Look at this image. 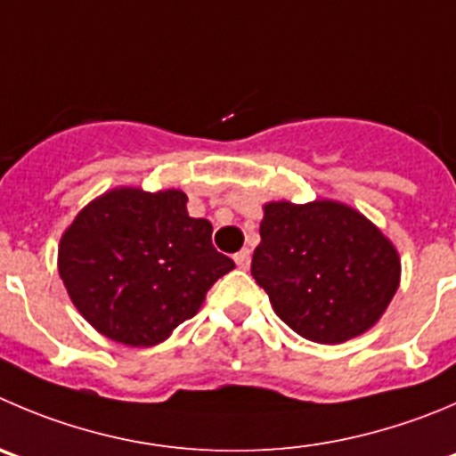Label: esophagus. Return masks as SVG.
Returning a JSON list of instances; mask_svg holds the SVG:
<instances>
[{
	"mask_svg": "<svg viewBox=\"0 0 456 456\" xmlns=\"http://www.w3.org/2000/svg\"><path fill=\"white\" fill-rule=\"evenodd\" d=\"M235 264L241 268V271H246V268L250 266V250L241 248L240 253H235Z\"/></svg>",
	"mask_w": 456,
	"mask_h": 456,
	"instance_id": "obj_1",
	"label": "esophagus"
}]
</instances>
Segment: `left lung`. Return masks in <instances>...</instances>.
Here are the masks:
<instances>
[{
	"instance_id": "1",
	"label": "left lung",
	"mask_w": 456,
	"mask_h": 456,
	"mask_svg": "<svg viewBox=\"0 0 456 456\" xmlns=\"http://www.w3.org/2000/svg\"><path fill=\"white\" fill-rule=\"evenodd\" d=\"M259 235L255 281L281 322L320 345H340L374 327L401 281L392 241L345 203L271 201Z\"/></svg>"
}]
</instances>
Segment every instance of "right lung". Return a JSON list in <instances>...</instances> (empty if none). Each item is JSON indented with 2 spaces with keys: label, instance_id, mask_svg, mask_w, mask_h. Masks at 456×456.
Returning a JSON list of instances; mask_svg holds the SVG:
<instances>
[{
  "label": "right lung",
  "instance_id": "obj_1",
  "mask_svg": "<svg viewBox=\"0 0 456 456\" xmlns=\"http://www.w3.org/2000/svg\"><path fill=\"white\" fill-rule=\"evenodd\" d=\"M181 190L116 188L82 208L64 231L58 271L98 333L151 346L197 315L235 262L212 246V224L188 215Z\"/></svg>",
  "mask_w": 456,
  "mask_h": 456
}]
</instances>
